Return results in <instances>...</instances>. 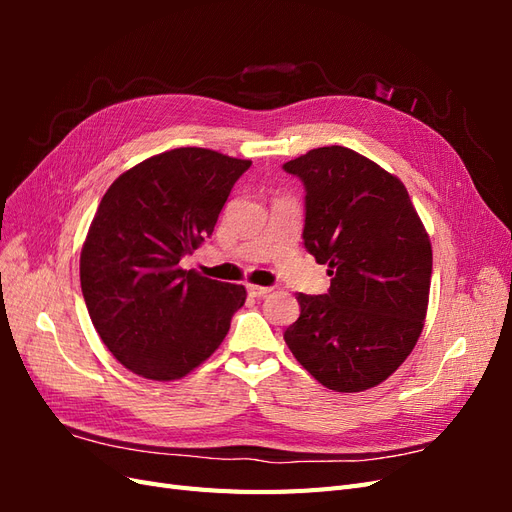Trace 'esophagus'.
<instances>
[{
  "instance_id": "obj_1",
  "label": "esophagus",
  "mask_w": 512,
  "mask_h": 512,
  "mask_svg": "<svg viewBox=\"0 0 512 512\" xmlns=\"http://www.w3.org/2000/svg\"><path fill=\"white\" fill-rule=\"evenodd\" d=\"M269 292H271L269 286H256V284L247 286V294H250V297H265Z\"/></svg>"
}]
</instances>
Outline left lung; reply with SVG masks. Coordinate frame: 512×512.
I'll return each mask as SVG.
<instances>
[{
  "label": "left lung",
  "instance_id": "8db88e82",
  "mask_svg": "<svg viewBox=\"0 0 512 512\" xmlns=\"http://www.w3.org/2000/svg\"><path fill=\"white\" fill-rule=\"evenodd\" d=\"M305 185L303 241L327 265V294H297L301 316L284 333L322 386L367 391L408 359L421 337L431 243L406 185L342 145L284 164Z\"/></svg>",
  "mask_w": 512,
  "mask_h": 512
}]
</instances>
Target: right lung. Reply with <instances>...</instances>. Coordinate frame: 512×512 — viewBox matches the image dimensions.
Listing matches in <instances>:
<instances>
[{
  "instance_id": "add662e5",
  "label": "right lung",
  "mask_w": 512,
  "mask_h": 512,
  "mask_svg": "<svg viewBox=\"0 0 512 512\" xmlns=\"http://www.w3.org/2000/svg\"><path fill=\"white\" fill-rule=\"evenodd\" d=\"M250 166L179 147L132 166L102 196L81 250V288L104 346L136 376L179 380L224 342L245 288L179 262L211 237Z\"/></svg>"
}]
</instances>
